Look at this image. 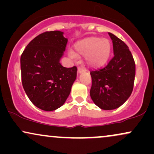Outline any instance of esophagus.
Segmentation results:
<instances>
[{"mask_svg":"<svg viewBox=\"0 0 154 154\" xmlns=\"http://www.w3.org/2000/svg\"><path fill=\"white\" fill-rule=\"evenodd\" d=\"M85 70L84 69L81 68V67H78V69H77V72H78L79 74H81L82 73V72H84Z\"/></svg>","mask_w":154,"mask_h":154,"instance_id":"34e87169","label":"esophagus"}]
</instances>
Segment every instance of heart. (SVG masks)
<instances>
[{
	"label": "heart",
	"mask_w": 154,
	"mask_h": 154,
	"mask_svg": "<svg viewBox=\"0 0 154 154\" xmlns=\"http://www.w3.org/2000/svg\"><path fill=\"white\" fill-rule=\"evenodd\" d=\"M74 49V52L69 51L72 58L85 56L86 61L90 66L98 68L103 66L109 60L111 45L108 39L88 37L76 43Z\"/></svg>",
	"instance_id": "b5f03b06"
}]
</instances>
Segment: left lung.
Masks as SVG:
<instances>
[{"label": "left lung", "mask_w": 154, "mask_h": 154, "mask_svg": "<svg viewBox=\"0 0 154 154\" xmlns=\"http://www.w3.org/2000/svg\"><path fill=\"white\" fill-rule=\"evenodd\" d=\"M109 35L114 57L105 67L91 72L90 95L95 105L103 110L117 109L128 99L135 76V61L128 46L112 33Z\"/></svg>", "instance_id": "8db88e82"}]
</instances>
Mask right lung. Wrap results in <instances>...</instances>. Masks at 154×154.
Returning <instances> with one entry per match:
<instances>
[{
    "mask_svg": "<svg viewBox=\"0 0 154 154\" xmlns=\"http://www.w3.org/2000/svg\"><path fill=\"white\" fill-rule=\"evenodd\" d=\"M63 34L61 31L40 34L21 56L24 91L32 103L44 111H54L65 103L77 77V67L66 68L60 63L68 42Z\"/></svg>",
    "mask_w": 154,
    "mask_h": 154,
    "instance_id": "add662e5",
    "label": "right lung"
}]
</instances>
